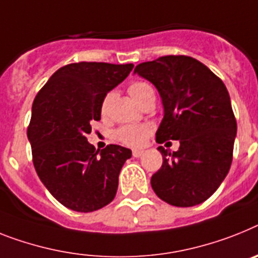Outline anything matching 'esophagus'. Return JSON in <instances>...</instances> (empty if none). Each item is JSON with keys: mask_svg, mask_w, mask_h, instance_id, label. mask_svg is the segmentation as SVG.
Instances as JSON below:
<instances>
[{"mask_svg": "<svg viewBox=\"0 0 258 258\" xmlns=\"http://www.w3.org/2000/svg\"><path fill=\"white\" fill-rule=\"evenodd\" d=\"M143 152H144V151H142V149H134L133 156L134 157H140V156L143 155Z\"/></svg>", "mask_w": 258, "mask_h": 258, "instance_id": "esophagus-1", "label": "esophagus"}]
</instances>
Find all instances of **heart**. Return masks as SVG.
<instances>
[{"instance_id": "heart-1", "label": "heart", "mask_w": 258, "mask_h": 258, "mask_svg": "<svg viewBox=\"0 0 258 258\" xmlns=\"http://www.w3.org/2000/svg\"><path fill=\"white\" fill-rule=\"evenodd\" d=\"M152 88L146 84V82H134L133 85L128 88V92L136 102L140 103L143 98L147 96V93L151 92ZM110 96L105 98L102 103V109L105 110L109 103ZM152 133V127L149 124H127L122 125L114 133V136L118 142L127 147H133V148H139L144 146L148 139L149 134Z\"/></svg>"}]
</instances>
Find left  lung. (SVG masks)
<instances>
[{"label":"left lung","mask_w":258,"mask_h":258,"mask_svg":"<svg viewBox=\"0 0 258 258\" xmlns=\"http://www.w3.org/2000/svg\"><path fill=\"white\" fill-rule=\"evenodd\" d=\"M157 89L164 107L156 140H178L176 152L159 147L162 165L151 178L164 202L191 207L219 187L232 162L236 119L226 85L189 56H162L135 67Z\"/></svg>","instance_id":"left-lung-1"}]
</instances>
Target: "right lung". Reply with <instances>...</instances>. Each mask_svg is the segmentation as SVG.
Returning <instances> with one entry per match:
<instances>
[{"label":"right lung","instance_id":"1","mask_svg":"<svg viewBox=\"0 0 258 258\" xmlns=\"http://www.w3.org/2000/svg\"><path fill=\"white\" fill-rule=\"evenodd\" d=\"M134 64L75 62L57 69L34 99L27 138L43 185L61 205L92 213L115 198L118 177L131 149L110 144L99 151L86 135L110 90Z\"/></svg>","mask_w":258,"mask_h":258}]
</instances>
